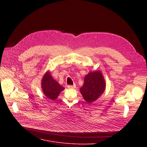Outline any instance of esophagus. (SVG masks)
Listing matches in <instances>:
<instances>
[{"label": "esophagus", "mask_w": 147, "mask_h": 147, "mask_svg": "<svg viewBox=\"0 0 147 147\" xmlns=\"http://www.w3.org/2000/svg\"><path fill=\"white\" fill-rule=\"evenodd\" d=\"M67 88L69 89H74L75 88V86H71V85H69V86H67Z\"/></svg>", "instance_id": "obj_1"}]
</instances>
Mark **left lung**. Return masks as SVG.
Wrapping results in <instances>:
<instances>
[{
  "mask_svg": "<svg viewBox=\"0 0 147 147\" xmlns=\"http://www.w3.org/2000/svg\"><path fill=\"white\" fill-rule=\"evenodd\" d=\"M106 83L100 71H90L85 76L84 83L80 88L84 99L88 103L96 100L104 92Z\"/></svg>",
  "mask_w": 147,
  "mask_h": 147,
  "instance_id": "obj_1",
  "label": "left lung"
}]
</instances>
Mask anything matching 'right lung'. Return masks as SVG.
<instances>
[{
  "label": "right lung",
  "mask_w": 147,
  "mask_h": 147,
  "mask_svg": "<svg viewBox=\"0 0 147 147\" xmlns=\"http://www.w3.org/2000/svg\"><path fill=\"white\" fill-rule=\"evenodd\" d=\"M41 87L45 95L51 100L56 99L65 88L53 78L51 73L47 71L42 77Z\"/></svg>",
  "instance_id": "add662e5"
}]
</instances>
